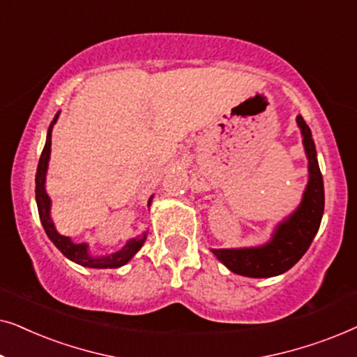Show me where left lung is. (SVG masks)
Listing matches in <instances>:
<instances>
[{"label": "left lung", "instance_id": "obj_1", "mask_svg": "<svg viewBox=\"0 0 357 357\" xmlns=\"http://www.w3.org/2000/svg\"><path fill=\"white\" fill-rule=\"evenodd\" d=\"M297 125L302 133L305 155L309 159V183L302 195V202L291 216L278 224L271 241L261 247L250 248H213L218 260L236 275L248 278H271L291 270L309 250L315 234L319 232L325 208L324 177L317 160L312 131L301 115Z\"/></svg>", "mask_w": 357, "mask_h": 357}]
</instances>
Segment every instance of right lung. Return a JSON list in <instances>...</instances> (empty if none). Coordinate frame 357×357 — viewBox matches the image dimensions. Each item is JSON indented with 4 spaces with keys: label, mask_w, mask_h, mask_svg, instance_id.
Instances as JSON below:
<instances>
[{
    "label": "right lung",
    "mask_w": 357,
    "mask_h": 357,
    "mask_svg": "<svg viewBox=\"0 0 357 357\" xmlns=\"http://www.w3.org/2000/svg\"><path fill=\"white\" fill-rule=\"evenodd\" d=\"M58 114H60V112H58ZM58 114L55 115V119H53L50 126H48L47 141H45V146H43L40 160H38L37 174H36V202H37L38 216H40L42 226H43V229H45L48 238L55 243V247L58 248V250H60L66 258H70L71 261L77 263V265L87 266V268H99V270H104V268L123 266L125 263H128L131 258L135 257V253L138 252L141 247H143V243L146 241V232L143 234V236L130 238V241L125 243L123 248H120L119 252L112 253V255L94 257V255H91L89 250H87V243H75L70 237H65V236H61V234H58L55 229V224H53V221H52V218H50V204L52 203L45 192V178H47L48 160H50L52 130H53V125H55L58 120ZM151 199H153V197L149 198V203H151Z\"/></svg>",
    "instance_id": "right-lung-1"
}]
</instances>
